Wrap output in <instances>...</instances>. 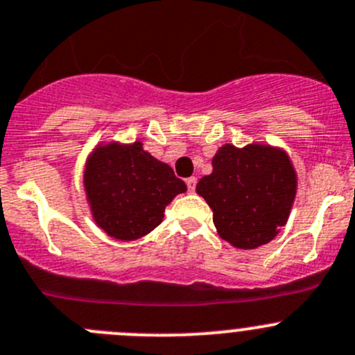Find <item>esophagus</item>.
<instances>
[{"label":"esophagus","mask_w":355,"mask_h":355,"mask_svg":"<svg viewBox=\"0 0 355 355\" xmlns=\"http://www.w3.org/2000/svg\"><path fill=\"white\" fill-rule=\"evenodd\" d=\"M187 187H188V191H190V193H193L195 188H197V178H193V175H191V178H188Z\"/></svg>","instance_id":"esophagus-1"}]
</instances>
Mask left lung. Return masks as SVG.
I'll return each instance as SVG.
<instances>
[{"label":"left lung","instance_id":"8db88e82","mask_svg":"<svg viewBox=\"0 0 355 355\" xmlns=\"http://www.w3.org/2000/svg\"><path fill=\"white\" fill-rule=\"evenodd\" d=\"M212 209L219 237L239 249L268 244L288 221L296 195V174L281 150L225 144L212 158V172L197 184Z\"/></svg>","mask_w":355,"mask_h":355}]
</instances>
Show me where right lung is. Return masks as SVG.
<instances>
[{"label": "right lung", "instance_id": "right-lung-1", "mask_svg": "<svg viewBox=\"0 0 355 355\" xmlns=\"http://www.w3.org/2000/svg\"><path fill=\"white\" fill-rule=\"evenodd\" d=\"M85 190L97 225L118 241H136L155 230L164 211L187 184L143 144H107L90 155Z\"/></svg>", "mask_w": 355, "mask_h": 355}]
</instances>
